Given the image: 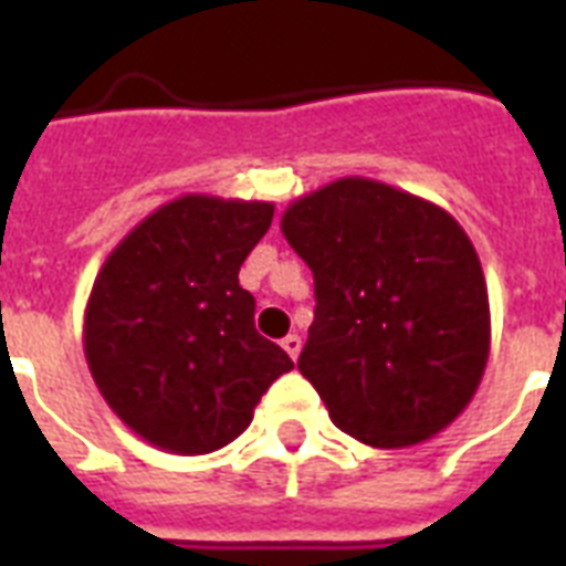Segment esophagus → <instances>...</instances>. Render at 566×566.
Here are the masks:
<instances>
[{"label": "esophagus", "mask_w": 566, "mask_h": 566, "mask_svg": "<svg viewBox=\"0 0 566 566\" xmlns=\"http://www.w3.org/2000/svg\"><path fill=\"white\" fill-rule=\"evenodd\" d=\"M282 349L291 355L293 361H296V358H300V353H302V337L300 335H287L282 340Z\"/></svg>", "instance_id": "obj_1"}]
</instances>
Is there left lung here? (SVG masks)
Here are the masks:
<instances>
[{
    "label": "left lung",
    "instance_id": "8db88e82",
    "mask_svg": "<svg viewBox=\"0 0 566 566\" xmlns=\"http://www.w3.org/2000/svg\"><path fill=\"white\" fill-rule=\"evenodd\" d=\"M314 273L300 373L367 447H413L464 411L491 353L482 264L443 208L373 179H337L284 211Z\"/></svg>",
    "mask_w": 566,
    "mask_h": 566
}]
</instances>
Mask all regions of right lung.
<instances>
[{
  "label": "right lung",
  "instance_id": "add662e5",
  "mask_svg": "<svg viewBox=\"0 0 566 566\" xmlns=\"http://www.w3.org/2000/svg\"><path fill=\"white\" fill-rule=\"evenodd\" d=\"M273 222V202L188 193L119 240L84 311L91 376L128 429L176 455L243 434L282 373V346L255 332L240 264Z\"/></svg>",
  "mask_w": 566,
  "mask_h": 566
}]
</instances>
